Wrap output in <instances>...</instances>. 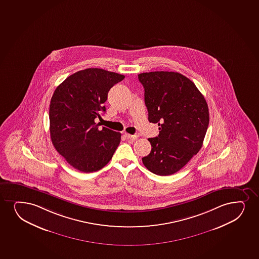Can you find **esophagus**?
I'll use <instances>...</instances> for the list:
<instances>
[{"label":"esophagus","instance_id":"esophagus-1","mask_svg":"<svg viewBox=\"0 0 259 259\" xmlns=\"http://www.w3.org/2000/svg\"><path fill=\"white\" fill-rule=\"evenodd\" d=\"M125 136L126 137V139H128V140H136L138 138L137 135H132V134H125Z\"/></svg>","mask_w":259,"mask_h":259}]
</instances>
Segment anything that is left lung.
<instances>
[{
    "label": "left lung",
    "instance_id": "left-lung-1",
    "mask_svg": "<svg viewBox=\"0 0 259 259\" xmlns=\"http://www.w3.org/2000/svg\"><path fill=\"white\" fill-rule=\"evenodd\" d=\"M148 120L159 134L148 140L152 150L142 158L152 174L168 176L184 167L203 145L210 116L206 101L192 80L175 72L140 73Z\"/></svg>",
    "mask_w": 259,
    "mask_h": 259
}]
</instances>
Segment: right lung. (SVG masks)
Instances as JSON below:
<instances>
[{"label": "right lung", "instance_id": "1", "mask_svg": "<svg viewBox=\"0 0 259 259\" xmlns=\"http://www.w3.org/2000/svg\"><path fill=\"white\" fill-rule=\"evenodd\" d=\"M125 76L101 68L78 71L55 89L50 101V137L56 151L73 168L89 174L111 160L121 134L95 119L106 112L107 94Z\"/></svg>", "mask_w": 259, "mask_h": 259}]
</instances>
